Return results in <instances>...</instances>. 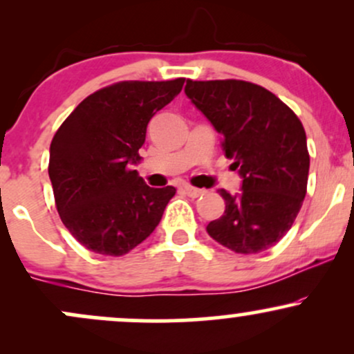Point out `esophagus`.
Masks as SVG:
<instances>
[{"instance_id":"obj_1","label":"esophagus","mask_w":354,"mask_h":354,"mask_svg":"<svg viewBox=\"0 0 354 354\" xmlns=\"http://www.w3.org/2000/svg\"><path fill=\"white\" fill-rule=\"evenodd\" d=\"M183 191H185L189 198H198V196H201V194H205V189L193 188V186H189V185L183 186Z\"/></svg>"}]
</instances>
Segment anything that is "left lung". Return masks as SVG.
Here are the masks:
<instances>
[{
  "mask_svg": "<svg viewBox=\"0 0 354 354\" xmlns=\"http://www.w3.org/2000/svg\"><path fill=\"white\" fill-rule=\"evenodd\" d=\"M186 96L221 135L241 191L219 189L223 216L206 231L234 253L274 246L293 226L306 194L310 154L301 121L278 96L239 80L186 81Z\"/></svg>",
  "mask_w": 354,
  "mask_h": 354,
  "instance_id": "left-lung-1",
  "label": "left lung"
}]
</instances>
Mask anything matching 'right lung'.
<instances>
[{
    "label": "right lung",
    "mask_w": 354,
    "mask_h": 354,
    "mask_svg": "<svg viewBox=\"0 0 354 354\" xmlns=\"http://www.w3.org/2000/svg\"><path fill=\"white\" fill-rule=\"evenodd\" d=\"M185 80L121 81L83 100L50 146L56 208L84 248L121 256L160 225L173 186L149 188L133 169L149 120L180 95Z\"/></svg>",
    "instance_id": "add662e5"
}]
</instances>
